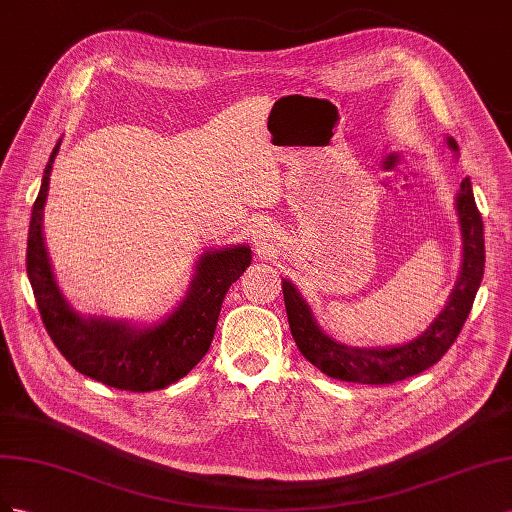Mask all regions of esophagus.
<instances>
[{
	"label": "esophagus",
	"mask_w": 512,
	"mask_h": 512,
	"mask_svg": "<svg viewBox=\"0 0 512 512\" xmlns=\"http://www.w3.org/2000/svg\"><path fill=\"white\" fill-rule=\"evenodd\" d=\"M253 233H255V244L259 246V251H264L266 244H268V229L266 227H257Z\"/></svg>",
	"instance_id": "1"
}]
</instances>
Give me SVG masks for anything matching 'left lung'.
<instances>
[{"label": "left lung", "mask_w": 512, "mask_h": 512, "mask_svg": "<svg viewBox=\"0 0 512 512\" xmlns=\"http://www.w3.org/2000/svg\"><path fill=\"white\" fill-rule=\"evenodd\" d=\"M452 152H459L457 141L448 137ZM457 214L463 238V264L455 289L448 298L444 311L433 324L418 334L416 339L394 347H347L317 326L309 304L298 294V289L283 279L285 309L300 354L328 377L356 384H394L405 377L418 375L433 367L450 345L457 341L459 332L472 311L476 291L485 272V236L483 216H480L472 182L465 178L457 195Z\"/></svg>", "instance_id": "8db88e82"}]
</instances>
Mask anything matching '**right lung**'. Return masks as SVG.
<instances>
[{
    "instance_id": "right-lung-1",
    "label": "right lung",
    "mask_w": 512,
    "mask_h": 512,
    "mask_svg": "<svg viewBox=\"0 0 512 512\" xmlns=\"http://www.w3.org/2000/svg\"><path fill=\"white\" fill-rule=\"evenodd\" d=\"M60 145L62 139L49 156L27 233V276L42 324L72 367L96 382L130 392L167 388L208 354L223 298L251 264V248L240 244L203 253L186 298L154 326L137 328L126 321L79 315L55 283L42 238V210Z\"/></svg>"
}]
</instances>
